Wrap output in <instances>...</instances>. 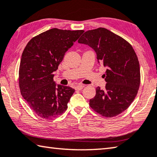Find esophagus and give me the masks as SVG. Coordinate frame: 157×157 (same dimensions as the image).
I'll use <instances>...</instances> for the list:
<instances>
[{
  "label": "esophagus",
  "instance_id": "obj_1",
  "mask_svg": "<svg viewBox=\"0 0 157 157\" xmlns=\"http://www.w3.org/2000/svg\"><path fill=\"white\" fill-rule=\"evenodd\" d=\"M84 87V85H78V86H75V90H82V88H83Z\"/></svg>",
  "mask_w": 157,
  "mask_h": 157
}]
</instances>
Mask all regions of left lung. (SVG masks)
<instances>
[{"label": "left lung", "mask_w": 157, "mask_h": 157, "mask_svg": "<svg viewBox=\"0 0 157 157\" xmlns=\"http://www.w3.org/2000/svg\"><path fill=\"white\" fill-rule=\"evenodd\" d=\"M78 42L92 48L99 63L106 68L104 74L106 89L96 88L90 106L106 117L119 115L132 104L140 85L139 62L132 47L121 37L101 27L86 31Z\"/></svg>", "instance_id": "obj_1"}]
</instances>
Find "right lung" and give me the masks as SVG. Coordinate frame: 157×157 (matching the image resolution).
I'll use <instances>...</instances> for the list:
<instances>
[{
	"instance_id": "right-lung-1",
	"label": "right lung",
	"mask_w": 157,
	"mask_h": 157,
	"mask_svg": "<svg viewBox=\"0 0 157 157\" xmlns=\"http://www.w3.org/2000/svg\"><path fill=\"white\" fill-rule=\"evenodd\" d=\"M83 32L53 28L33 37L25 47L19 68V87L28 106L40 117L51 119L67 109L75 89L57 85L53 72Z\"/></svg>"
}]
</instances>
